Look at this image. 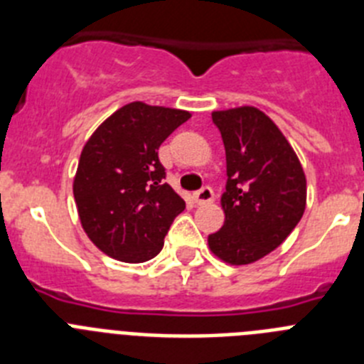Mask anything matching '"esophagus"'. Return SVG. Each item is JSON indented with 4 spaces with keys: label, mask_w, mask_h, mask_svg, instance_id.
I'll use <instances>...</instances> for the list:
<instances>
[{
    "label": "esophagus",
    "mask_w": 364,
    "mask_h": 364,
    "mask_svg": "<svg viewBox=\"0 0 364 364\" xmlns=\"http://www.w3.org/2000/svg\"><path fill=\"white\" fill-rule=\"evenodd\" d=\"M213 198H215L213 189L208 188V186H204L202 189H198V191L193 193V200H195V204L197 205L210 204V202H213Z\"/></svg>",
    "instance_id": "1"
}]
</instances>
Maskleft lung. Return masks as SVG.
<instances>
[{
	"instance_id": "8db88e82",
	"label": "left lung",
	"mask_w": 364,
	"mask_h": 364,
	"mask_svg": "<svg viewBox=\"0 0 364 364\" xmlns=\"http://www.w3.org/2000/svg\"><path fill=\"white\" fill-rule=\"evenodd\" d=\"M226 149L224 226L208 237L231 266L252 264L281 246L306 208V175L275 122L252 105L211 112Z\"/></svg>"
}]
</instances>
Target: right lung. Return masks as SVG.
<instances>
[{
    "mask_svg": "<svg viewBox=\"0 0 364 364\" xmlns=\"http://www.w3.org/2000/svg\"><path fill=\"white\" fill-rule=\"evenodd\" d=\"M191 118L182 109L131 102L96 127L80 154L73 193L83 231L100 252L146 262L186 202L164 182L159 147Z\"/></svg>",
    "mask_w": 364,
    "mask_h": 364,
    "instance_id": "1",
    "label": "right lung"
}]
</instances>
